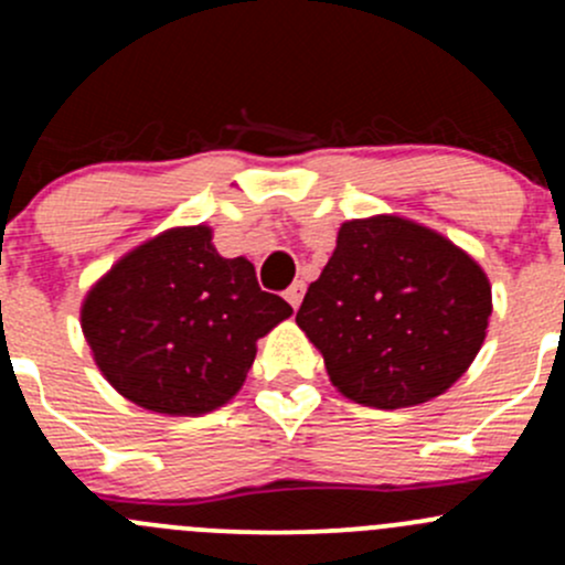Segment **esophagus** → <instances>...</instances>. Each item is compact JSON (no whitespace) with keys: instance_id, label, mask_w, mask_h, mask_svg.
I'll return each mask as SVG.
<instances>
[{"instance_id":"obj_1","label":"esophagus","mask_w":565,"mask_h":565,"mask_svg":"<svg viewBox=\"0 0 565 565\" xmlns=\"http://www.w3.org/2000/svg\"><path fill=\"white\" fill-rule=\"evenodd\" d=\"M303 292H306V284L303 281H295L292 287H289L287 292H284V298H287V303L292 306V309H298L300 300H303Z\"/></svg>"}]
</instances>
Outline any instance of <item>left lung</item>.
<instances>
[{
	"label": "left lung",
	"mask_w": 565,
	"mask_h": 565,
	"mask_svg": "<svg viewBox=\"0 0 565 565\" xmlns=\"http://www.w3.org/2000/svg\"><path fill=\"white\" fill-rule=\"evenodd\" d=\"M489 317L492 287L470 254L415 221L374 215L341 224L295 322L339 393L398 409L457 383Z\"/></svg>",
	"instance_id": "1"
}]
</instances>
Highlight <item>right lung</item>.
<instances>
[{"instance_id": "right-lung-1", "label": "right lung", "mask_w": 565, "mask_h": 565, "mask_svg": "<svg viewBox=\"0 0 565 565\" xmlns=\"http://www.w3.org/2000/svg\"><path fill=\"white\" fill-rule=\"evenodd\" d=\"M292 315L210 226H177L122 256L87 292L82 330L108 383L139 407L204 415L246 383L256 341Z\"/></svg>"}]
</instances>
